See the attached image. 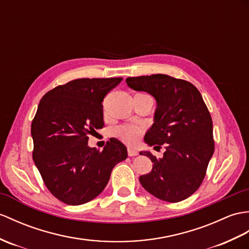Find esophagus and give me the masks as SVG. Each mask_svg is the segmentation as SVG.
<instances>
[{"label":"esophagus","instance_id":"esophagus-1","mask_svg":"<svg viewBox=\"0 0 249 249\" xmlns=\"http://www.w3.org/2000/svg\"><path fill=\"white\" fill-rule=\"evenodd\" d=\"M138 154H139V152L137 151L136 148H131V147L128 148V156H129V157H134V156H137Z\"/></svg>","mask_w":249,"mask_h":249}]
</instances>
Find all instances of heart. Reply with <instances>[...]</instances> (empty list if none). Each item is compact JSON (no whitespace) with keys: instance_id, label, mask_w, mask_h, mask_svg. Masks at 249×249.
Segmentation results:
<instances>
[{"instance_id":"obj_1","label":"heart","mask_w":249,"mask_h":249,"mask_svg":"<svg viewBox=\"0 0 249 249\" xmlns=\"http://www.w3.org/2000/svg\"><path fill=\"white\" fill-rule=\"evenodd\" d=\"M142 132L143 128L140 126L124 125L119 127V128L115 130V135L125 143L132 145V144H136L138 142Z\"/></svg>"}]
</instances>
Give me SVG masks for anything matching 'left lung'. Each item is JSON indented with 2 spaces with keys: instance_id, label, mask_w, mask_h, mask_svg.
I'll use <instances>...</instances> for the list:
<instances>
[{
  "instance_id": "left-lung-1",
  "label": "left lung",
  "mask_w": 249,
  "mask_h": 249,
  "mask_svg": "<svg viewBox=\"0 0 249 249\" xmlns=\"http://www.w3.org/2000/svg\"><path fill=\"white\" fill-rule=\"evenodd\" d=\"M126 83L155 97L154 124L144 141L154 148L165 147L160 159L140 152L154 163L148 174L139 178L142 187L169 203L188 198L200 187L214 153L212 119L201 94L187 80L165 74L128 77Z\"/></svg>"
}]
</instances>
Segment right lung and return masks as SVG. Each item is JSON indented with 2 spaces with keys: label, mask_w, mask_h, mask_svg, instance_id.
<instances>
[{
  "label": "right lung",
  "mask_w": 249,
  "mask_h": 249,
  "mask_svg": "<svg viewBox=\"0 0 249 249\" xmlns=\"http://www.w3.org/2000/svg\"><path fill=\"white\" fill-rule=\"evenodd\" d=\"M122 77L79 78L57 86L40 101L32 122L33 159L46 188L62 203L77 206L105 189L127 148L111 138L101 152L89 136L104 127V97Z\"/></svg>",
  "instance_id": "right-lung-1"
}]
</instances>
